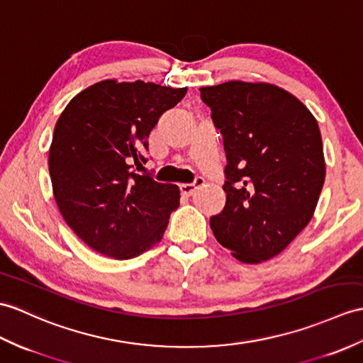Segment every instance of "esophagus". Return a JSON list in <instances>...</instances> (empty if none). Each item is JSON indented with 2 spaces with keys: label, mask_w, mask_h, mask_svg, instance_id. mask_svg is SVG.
Returning <instances> with one entry per match:
<instances>
[{
  "label": "esophagus",
  "mask_w": 363,
  "mask_h": 363,
  "mask_svg": "<svg viewBox=\"0 0 363 363\" xmlns=\"http://www.w3.org/2000/svg\"><path fill=\"white\" fill-rule=\"evenodd\" d=\"M202 184H204V179H202V178H196L193 184H181L179 185L181 195L182 196H191L193 191H195L198 187H201Z\"/></svg>",
  "instance_id": "1"
}]
</instances>
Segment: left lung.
Masks as SVG:
<instances>
[{
    "label": "left lung",
    "mask_w": 363,
    "mask_h": 363,
    "mask_svg": "<svg viewBox=\"0 0 363 363\" xmlns=\"http://www.w3.org/2000/svg\"><path fill=\"white\" fill-rule=\"evenodd\" d=\"M225 151V206L215 238L242 263L280 254L314 215L325 182L315 117L271 83L232 80L199 88Z\"/></svg>",
    "instance_id": "8db88e82"
}]
</instances>
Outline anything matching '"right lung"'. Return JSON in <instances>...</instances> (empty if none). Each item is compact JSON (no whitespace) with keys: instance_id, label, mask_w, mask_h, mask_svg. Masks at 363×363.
<instances>
[{"instance_id":"obj_1","label":"right lung","mask_w":363,"mask_h":363,"mask_svg":"<svg viewBox=\"0 0 363 363\" xmlns=\"http://www.w3.org/2000/svg\"><path fill=\"white\" fill-rule=\"evenodd\" d=\"M187 88L104 80L75 96L55 123L49 148L54 198L66 224L99 254L130 259L164 237L179 189L137 168L148 136Z\"/></svg>"}]
</instances>
